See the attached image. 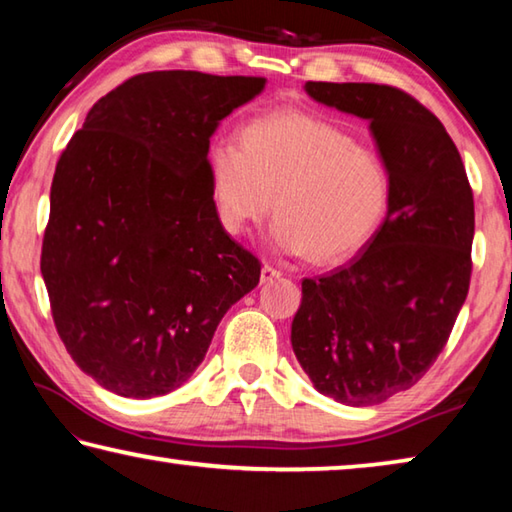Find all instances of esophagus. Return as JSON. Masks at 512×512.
<instances>
[{
	"mask_svg": "<svg viewBox=\"0 0 512 512\" xmlns=\"http://www.w3.org/2000/svg\"><path fill=\"white\" fill-rule=\"evenodd\" d=\"M277 277H282L280 268H275L271 264L262 266V282H273V280H277Z\"/></svg>",
	"mask_w": 512,
	"mask_h": 512,
	"instance_id": "1",
	"label": "esophagus"
}]
</instances>
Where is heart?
<instances>
[{"instance_id": "heart-1", "label": "heart", "mask_w": 512, "mask_h": 512, "mask_svg": "<svg viewBox=\"0 0 512 512\" xmlns=\"http://www.w3.org/2000/svg\"><path fill=\"white\" fill-rule=\"evenodd\" d=\"M221 225L241 235L271 212V239L314 262L352 255L379 230L391 205V171L332 121L287 110L250 121L239 146L221 142L207 158Z\"/></svg>"}]
</instances>
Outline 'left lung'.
<instances>
[{"instance_id": "1", "label": "left lung", "mask_w": 512, "mask_h": 512, "mask_svg": "<svg viewBox=\"0 0 512 512\" xmlns=\"http://www.w3.org/2000/svg\"><path fill=\"white\" fill-rule=\"evenodd\" d=\"M311 99L370 121L391 171L386 219L350 264L302 280L291 345L318 393L370 406L424 377L472 275L474 196L431 110L391 85L307 81Z\"/></svg>"}]
</instances>
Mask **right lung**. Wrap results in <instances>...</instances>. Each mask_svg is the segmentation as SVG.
<instances>
[{
    "label": "right lung",
    "mask_w": 512,
    "mask_h": 512,
    "mask_svg": "<svg viewBox=\"0 0 512 512\" xmlns=\"http://www.w3.org/2000/svg\"><path fill=\"white\" fill-rule=\"evenodd\" d=\"M262 76L137 74L94 103L51 183L40 271L69 357L149 400L185 384L259 259L223 230L207 151Z\"/></svg>",
    "instance_id": "1"
}]
</instances>
